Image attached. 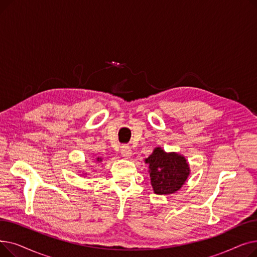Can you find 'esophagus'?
<instances>
[{
  "label": "esophagus",
  "mask_w": 257,
  "mask_h": 257,
  "mask_svg": "<svg viewBox=\"0 0 257 257\" xmlns=\"http://www.w3.org/2000/svg\"><path fill=\"white\" fill-rule=\"evenodd\" d=\"M120 154L124 158L129 159L132 156V150L130 149L128 146H123V147H121V149H120Z\"/></svg>",
  "instance_id": "obj_1"
}]
</instances>
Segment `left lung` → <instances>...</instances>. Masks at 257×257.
<instances>
[{"instance_id":"1","label":"left lung","mask_w":257,"mask_h":257,"mask_svg":"<svg viewBox=\"0 0 257 257\" xmlns=\"http://www.w3.org/2000/svg\"><path fill=\"white\" fill-rule=\"evenodd\" d=\"M145 163L149 165L151 185L157 195H170L179 191L191 172L184 156L175 152L167 153L160 147L155 148Z\"/></svg>"}]
</instances>
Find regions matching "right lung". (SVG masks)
I'll return each instance as SVG.
<instances>
[{
    "label": "right lung",
    "mask_w": 257,
    "mask_h": 257,
    "mask_svg": "<svg viewBox=\"0 0 257 257\" xmlns=\"http://www.w3.org/2000/svg\"><path fill=\"white\" fill-rule=\"evenodd\" d=\"M97 161H98V163H101V161H102V158L101 157H97V159H96Z\"/></svg>",
    "instance_id": "add662e5"
}]
</instances>
